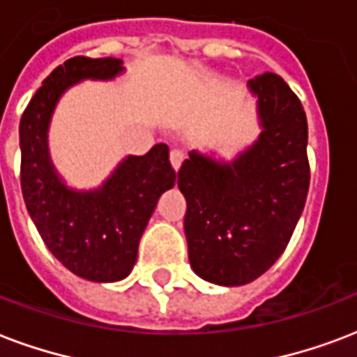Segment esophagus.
<instances>
[{
  "label": "esophagus",
  "instance_id": "34e87169",
  "mask_svg": "<svg viewBox=\"0 0 357 357\" xmlns=\"http://www.w3.org/2000/svg\"><path fill=\"white\" fill-rule=\"evenodd\" d=\"M183 159H185V155H183V151H181V149H178V148L170 149V162H172V167L176 168V170L181 167Z\"/></svg>",
  "mask_w": 357,
  "mask_h": 357
}]
</instances>
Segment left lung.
<instances>
[{
	"label": "left lung",
	"instance_id": "left-lung-1",
	"mask_svg": "<svg viewBox=\"0 0 357 357\" xmlns=\"http://www.w3.org/2000/svg\"><path fill=\"white\" fill-rule=\"evenodd\" d=\"M262 132L232 165L192 151L178 172L187 200L185 236L198 277L241 287L287 249L311 181L301 100L275 73L249 80Z\"/></svg>",
	"mask_w": 357,
	"mask_h": 357
}]
</instances>
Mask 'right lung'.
<instances>
[{"label": "right lung", "mask_w": 357, "mask_h": 357, "mask_svg": "<svg viewBox=\"0 0 357 357\" xmlns=\"http://www.w3.org/2000/svg\"><path fill=\"white\" fill-rule=\"evenodd\" d=\"M121 70L114 58L67 59L43 80L20 119V185L27 211L48 251L75 275L95 282L129 275L157 200L176 183L167 144L127 157L100 189L89 192L67 189L54 172L46 130L61 93L78 80H106Z\"/></svg>", "instance_id": "obj_1"}]
</instances>
